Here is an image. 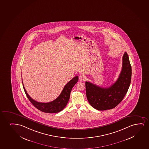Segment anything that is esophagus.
<instances>
[{
  "mask_svg": "<svg viewBox=\"0 0 149 149\" xmlns=\"http://www.w3.org/2000/svg\"><path fill=\"white\" fill-rule=\"evenodd\" d=\"M79 80L80 81H85V79H86V77L84 75H81L79 76Z\"/></svg>",
  "mask_w": 149,
  "mask_h": 149,
  "instance_id": "1",
  "label": "esophagus"
}]
</instances>
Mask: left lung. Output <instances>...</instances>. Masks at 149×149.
Segmentation results:
<instances>
[{"label": "left lung", "mask_w": 149, "mask_h": 149, "mask_svg": "<svg viewBox=\"0 0 149 149\" xmlns=\"http://www.w3.org/2000/svg\"><path fill=\"white\" fill-rule=\"evenodd\" d=\"M132 78V67L127 52L122 58V68L118 79L110 87L103 88L85 82L87 100L97 110H110L116 107L125 97Z\"/></svg>", "instance_id": "obj_1"}]
</instances>
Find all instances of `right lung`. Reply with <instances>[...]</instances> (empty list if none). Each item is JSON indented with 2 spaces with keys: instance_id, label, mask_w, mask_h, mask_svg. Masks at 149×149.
<instances>
[{
  "instance_id": "right-lung-1",
  "label": "right lung",
  "mask_w": 149,
  "mask_h": 149,
  "mask_svg": "<svg viewBox=\"0 0 149 149\" xmlns=\"http://www.w3.org/2000/svg\"><path fill=\"white\" fill-rule=\"evenodd\" d=\"M78 80V76H75L72 79L66 84L64 88L58 96L54 101L49 102H37L32 99L27 93L25 88L23 85L24 89L25 92L27 97L30 102L33 104V106L39 110L45 113H55L61 111L66 106L69 100L70 93L72 88L75 85Z\"/></svg>"
}]
</instances>
